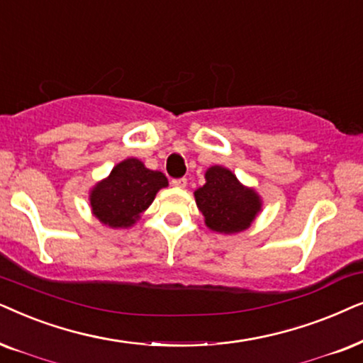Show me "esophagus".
Returning a JSON list of instances; mask_svg holds the SVG:
<instances>
[{"label":"esophagus","instance_id":"34e87169","mask_svg":"<svg viewBox=\"0 0 363 363\" xmlns=\"http://www.w3.org/2000/svg\"><path fill=\"white\" fill-rule=\"evenodd\" d=\"M171 184L174 187H177V189H184V187L187 186V179L186 177H181V179H172Z\"/></svg>","mask_w":363,"mask_h":363}]
</instances>
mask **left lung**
I'll return each instance as SVG.
<instances>
[{"label": "left lung", "instance_id": "1", "mask_svg": "<svg viewBox=\"0 0 363 363\" xmlns=\"http://www.w3.org/2000/svg\"><path fill=\"white\" fill-rule=\"evenodd\" d=\"M196 204L206 225L220 234L249 229L262 209L257 192L242 186L229 169L212 166L206 172V184L194 192Z\"/></svg>", "mask_w": 363, "mask_h": 363}]
</instances>
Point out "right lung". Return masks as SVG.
<instances>
[{
  "instance_id": "add662e5",
  "label": "right lung",
  "mask_w": 363,
  "mask_h": 363,
  "mask_svg": "<svg viewBox=\"0 0 363 363\" xmlns=\"http://www.w3.org/2000/svg\"><path fill=\"white\" fill-rule=\"evenodd\" d=\"M167 186V177L151 171L136 157L116 164L106 179L89 194L93 214L103 224L119 229L131 227L152 204L157 191Z\"/></svg>"
}]
</instances>
